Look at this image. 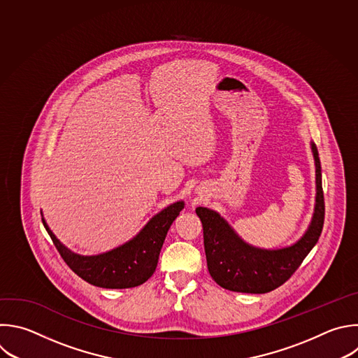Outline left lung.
<instances>
[{
    "instance_id": "left-lung-1",
    "label": "left lung",
    "mask_w": 358,
    "mask_h": 358,
    "mask_svg": "<svg viewBox=\"0 0 358 358\" xmlns=\"http://www.w3.org/2000/svg\"><path fill=\"white\" fill-rule=\"evenodd\" d=\"M316 205L308 231L294 246L281 250H262L246 245L213 210L196 208L202 222L203 248L210 277L224 289L246 294H266L291 278L317 243L324 222L322 169L315 145Z\"/></svg>"
}]
</instances>
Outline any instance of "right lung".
<instances>
[{
  "mask_svg": "<svg viewBox=\"0 0 358 358\" xmlns=\"http://www.w3.org/2000/svg\"><path fill=\"white\" fill-rule=\"evenodd\" d=\"M184 202H176L142 229V231L127 245L112 252L84 257L67 250L43 222L53 245L64 263L84 281L101 288H132L146 282L156 271L160 250L171 223L180 215Z\"/></svg>",
  "mask_w": 358,
  "mask_h": 358,
  "instance_id": "1",
  "label": "right lung"
}]
</instances>
